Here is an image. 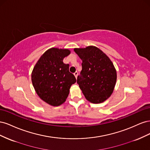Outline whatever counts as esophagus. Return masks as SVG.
<instances>
[{
  "label": "esophagus",
  "mask_w": 150,
  "mask_h": 150,
  "mask_svg": "<svg viewBox=\"0 0 150 150\" xmlns=\"http://www.w3.org/2000/svg\"><path fill=\"white\" fill-rule=\"evenodd\" d=\"M78 72H77V71H76L74 73V75L75 76V77H76V78H77V77H78Z\"/></svg>",
  "instance_id": "esophagus-1"
}]
</instances>
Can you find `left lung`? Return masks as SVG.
<instances>
[{"label":"left lung","mask_w":150,"mask_h":150,"mask_svg":"<svg viewBox=\"0 0 150 150\" xmlns=\"http://www.w3.org/2000/svg\"><path fill=\"white\" fill-rule=\"evenodd\" d=\"M74 51L83 61L77 83L85 98L94 104L106 101L112 93L116 82V71L112 62L95 46L75 48Z\"/></svg>","instance_id":"left-lung-1"}]
</instances>
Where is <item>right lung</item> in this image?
Here are the masks:
<instances>
[{"mask_svg":"<svg viewBox=\"0 0 150 150\" xmlns=\"http://www.w3.org/2000/svg\"><path fill=\"white\" fill-rule=\"evenodd\" d=\"M68 49L51 48L40 57L32 72V83L36 93L44 101L58 106L66 101L72 84L76 82L69 65L63 62L69 55Z\"/></svg>","mask_w":150,"mask_h":150,"instance_id":"1","label":"right lung"}]
</instances>
